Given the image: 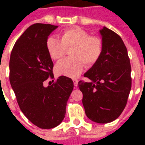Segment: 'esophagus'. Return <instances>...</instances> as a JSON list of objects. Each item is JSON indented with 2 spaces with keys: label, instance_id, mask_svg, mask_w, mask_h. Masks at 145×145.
Segmentation results:
<instances>
[{
  "label": "esophagus",
  "instance_id": "obj_1",
  "mask_svg": "<svg viewBox=\"0 0 145 145\" xmlns=\"http://www.w3.org/2000/svg\"><path fill=\"white\" fill-rule=\"evenodd\" d=\"M73 82H74V85L75 86V87H77L78 86V81L77 80V79H73Z\"/></svg>",
  "mask_w": 145,
  "mask_h": 145
}]
</instances>
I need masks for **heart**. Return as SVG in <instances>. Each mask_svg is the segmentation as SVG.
Listing matches in <instances>:
<instances>
[{"label":"heart","instance_id":"heart-1","mask_svg":"<svg viewBox=\"0 0 145 145\" xmlns=\"http://www.w3.org/2000/svg\"><path fill=\"white\" fill-rule=\"evenodd\" d=\"M46 47L50 57L60 60L70 50V57L56 66V72L60 75L75 78L83 71L85 64L88 67L94 66L102 56L103 45L100 38L90 36L81 28L74 27L62 31L60 37H48Z\"/></svg>","mask_w":145,"mask_h":145}]
</instances>
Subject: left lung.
<instances>
[{"label": "left lung", "instance_id": "obj_1", "mask_svg": "<svg viewBox=\"0 0 145 145\" xmlns=\"http://www.w3.org/2000/svg\"><path fill=\"white\" fill-rule=\"evenodd\" d=\"M103 50L94 66L85 73L88 82L80 81L85 114L92 121L107 123L123 111L131 88V67L120 36L103 27L99 30Z\"/></svg>", "mask_w": 145, "mask_h": 145}]
</instances>
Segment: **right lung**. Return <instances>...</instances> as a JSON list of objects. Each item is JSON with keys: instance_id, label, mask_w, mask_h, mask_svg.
Returning <instances> with one entry per match:
<instances>
[{"instance_id": "obj_1", "label": "right lung", "mask_w": 145, "mask_h": 145, "mask_svg": "<svg viewBox=\"0 0 145 145\" xmlns=\"http://www.w3.org/2000/svg\"><path fill=\"white\" fill-rule=\"evenodd\" d=\"M57 27L42 23L29 27L15 42L9 62L10 83L19 108L42 129L54 128L62 122L74 88L73 81L66 76L59 77L52 85H43L49 77H54L46 42Z\"/></svg>"}]
</instances>
